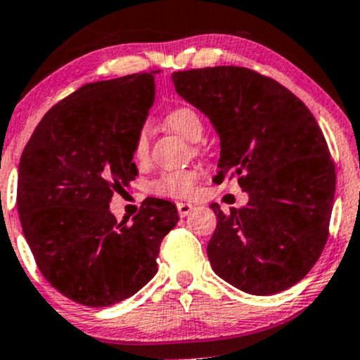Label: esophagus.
<instances>
[{
  "mask_svg": "<svg viewBox=\"0 0 360 360\" xmlns=\"http://www.w3.org/2000/svg\"><path fill=\"white\" fill-rule=\"evenodd\" d=\"M193 210H194V206L191 203H177V213H179L181 218L191 214Z\"/></svg>",
  "mask_w": 360,
  "mask_h": 360,
  "instance_id": "34e87169",
  "label": "esophagus"
}]
</instances>
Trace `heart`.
<instances>
[{
    "label": "heart",
    "mask_w": 360,
    "mask_h": 360,
    "mask_svg": "<svg viewBox=\"0 0 360 360\" xmlns=\"http://www.w3.org/2000/svg\"><path fill=\"white\" fill-rule=\"evenodd\" d=\"M166 125L188 142H198L203 137V122H201L200 115L189 106H179V108L172 110L166 117ZM147 150L148 130L147 127H143L139 131L137 140H135L134 154L137 159H146ZM194 183H196V172L194 171H169L157 177L150 188L152 191L162 194V196L184 198L193 193Z\"/></svg>",
    "instance_id": "b5f03b06"
}]
</instances>
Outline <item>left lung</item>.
I'll use <instances>...</instances> for the list:
<instances>
[{"label":"left lung","mask_w":360,"mask_h":360,"mask_svg":"<svg viewBox=\"0 0 360 360\" xmlns=\"http://www.w3.org/2000/svg\"><path fill=\"white\" fill-rule=\"evenodd\" d=\"M176 93L220 137L217 183L238 177L249 194L225 214L217 203L210 264L243 292L269 296L295 286L321 255L335 198V166L315 117L271 77L217 65L172 72Z\"/></svg>","instance_id":"left-lung-1"}]
</instances>
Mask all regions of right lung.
Listing matches in <instances>:
<instances>
[{
    "label": "right lung",
    "instance_id": "add662e5",
    "mask_svg": "<svg viewBox=\"0 0 360 360\" xmlns=\"http://www.w3.org/2000/svg\"><path fill=\"white\" fill-rule=\"evenodd\" d=\"M155 72L82 86L45 113L25 146L16 206L44 278L84 307H110L155 276L171 201L148 198L130 225L110 212L139 174L134 148L155 98Z\"/></svg>",
    "mask_w": 360,
    "mask_h": 360
}]
</instances>
